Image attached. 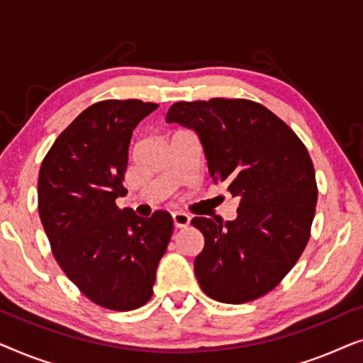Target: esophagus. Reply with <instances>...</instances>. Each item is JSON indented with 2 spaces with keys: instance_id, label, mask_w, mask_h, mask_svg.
<instances>
[{
  "instance_id": "esophagus-1",
  "label": "esophagus",
  "mask_w": 363,
  "mask_h": 363,
  "mask_svg": "<svg viewBox=\"0 0 363 363\" xmlns=\"http://www.w3.org/2000/svg\"><path fill=\"white\" fill-rule=\"evenodd\" d=\"M172 221L175 228H186L188 225H190V216L185 215V213L177 211L172 215Z\"/></svg>"
}]
</instances>
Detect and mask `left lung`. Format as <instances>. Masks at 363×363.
Segmentation results:
<instances>
[{"label": "left lung", "instance_id": "8db88e82", "mask_svg": "<svg viewBox=\"0 0 363 363\" xmlns=\"http://www.w3.org/2000/svg\"><path fill=\"white\" fill-rule=\"evenodd\" d=\"M167 122L196 132L211 180L240 198L236 220H191L205 238L195 257L203 292L225 304L267 294L311 236L317 183L306 145L269 108L246 99L177 102Z\"/></svg>", "mask_w": 363, "mask_h": 363}]
</instances>
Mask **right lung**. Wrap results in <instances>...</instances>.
I'll list each match as a JSON object with an SVG mask.
<instances>
[{
    "label": "right lung",
    "instance_id": "add662e5",
    "mask_svg": "<svg viewBox=\"0 0 363 363\" xmlns=\"http://www.w3.org/2000/svg\"><path fill=\"white\" fill-rule=\"evenodd\" d=\"M158 106L137 99L92 104L44 157L39 218L52 255L87 299L132 311L153 294L157 266L173 233L172 216L118 210L133 128Z\"/></svg>",
    "mask_w": 363,
    "mask_h": 363
}]
</instances>
